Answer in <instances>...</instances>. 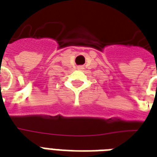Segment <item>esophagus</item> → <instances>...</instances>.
<instances>
[{"mask_svg":"<svg viewBox=\"0 0 157 157\" xmlns=\"http://www.w3.org/2000/svg\"><path fill=\"white\" fill-rule=\"evenodd\" d=\"M77 69H78V70H82V69H83V66L80 65V66H78V67H77Z\"/></svg>","mask_w":157,"mask_h":157,"instance_id":"esophagus-1","label":"esophagus"}]
</instances>
